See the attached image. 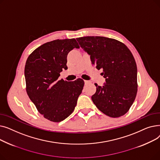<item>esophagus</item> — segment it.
Here are the masks:
<instances>
[{"instance_id": "obj_1", "label": "esophagus", "mask_w": 160, "mask_h": 160, "mask_svg": "<svg viewBox=\"0 0 160 160\" xmlns=\"http://www.w3.org/2000/svg\"><path fill=\"white\" fill-rule=\"evenodd\" d=\"M84 82H85L86 85H88V84H89V83H91V81H89V80H84Z\"/></svg>"}]
</instances>
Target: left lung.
I'll return each mask as SVG.
<instances>
[{
  "label": "left lung",
  "instance_id": "8db88e82",
  "mask_svg": "<svg viewBox=\"0 0 160 160\" xmlns=\"http://www.w3.org/2000/svg\"><path fill=\"white\" fill-rule=\"evenodd\" d=\"M89 55L92 65L102 69L104 86L97 87L91 99L105 115L117 118L127 113L138 92L137 65L130 49L122 42L102 36L77 38Z\"/></svg>",
  "mask_w": 160,
  "mask_h": 160
}]
</instances>
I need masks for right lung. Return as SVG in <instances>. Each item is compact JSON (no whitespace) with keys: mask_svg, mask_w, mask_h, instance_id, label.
I'll return each instance as SVG.
<instances>
[{"mask_svg":"<svg viewBox=\"0 0 160 160\" xmlns=\"http://www.w3.org/2000/svg\"><path fill=\"white\" fill-rule=\"evenodd\" d=\"M74 48L80 46L74 38L47 42L33 50L25 64L27 93L38 111L52 122H60L72 113L84 86L81 78L58 79Z\"/></svg>","mask_w":160,"mask_h":160,"instance_id":"add662e5","label":"right lung"}]
</instances>
